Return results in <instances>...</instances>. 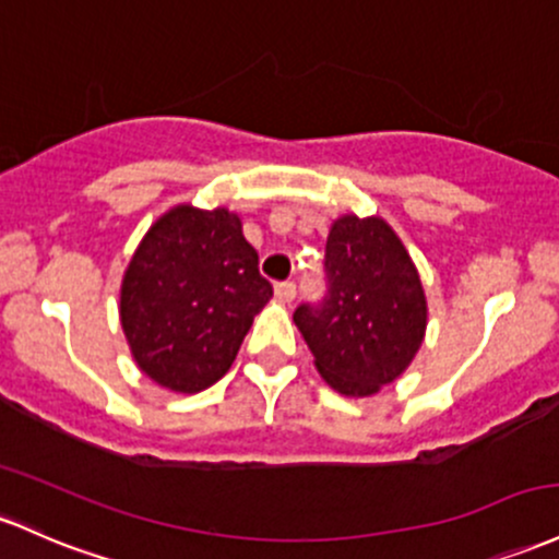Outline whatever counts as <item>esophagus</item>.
I'll list each match as a JSON object with an SVG mask.
<instances>
[{
	"mask_svg": "<svg viewBox=\"0 0 559 559\" xmlns=\"http://www.w3.org/2000/svg\"><path fill=\"white\" fill-rule=\"evenodd\" d=\"M275 297H278L281 302H292V299L297 297V284H294V281H281V284H275Z\"/></svg>",
	"mask_w": 559,
	"mask_h": 559,
	"instance_id": "1",
	"label": "esophagus"
}]
</instances>
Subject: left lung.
<instances>
[{"instance_id":"left-lung-1","label":"left lung","mask_w":559,"mask_h":559,"mask_svg":"<svg viewBox=\"0 0 559 559\" xmlns=\"http://www.w3.org/2000/svg\"><path fill=\"white\" fill-rule=\"evenodd\" d=\"M326 297L299 305L294 323L336 392L366 397L395 382L425 342L419 270L382 217L342 214L326 241Z\"/></svg>"}]
</instances>
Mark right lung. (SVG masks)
<instances>
[{"mask_svg": "<svg viewBox=\"0 0 559 559\" xmlns=\"http://www.w3.org/2000/svg\"><path fill=\"white\" fill-rule=\"evenodd\" d=\"M270 297L241 217L180 204L134 249L121 281V329L145 377L193 395L228 373Z\"/></svg>", "mask_w": 559, "mask_h": 559, "instance_id": "1", "label": "right lung"}]
</instances>
